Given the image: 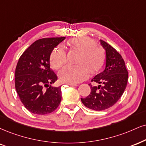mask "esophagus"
<instances>
[{
	"instance_id": "34e87169",
	"label": "esophagus",
	"mask_w": 146,
	"mask_h": 146,
	"mask_svg": "<svg viewBox=\"0 0 146 146\" xmlns=\"http://www.w3.org/2000/svg\"><path fill=\"white\" fill-rule=\"evenodd\" d=\"M66 84H68V85H70V86H78V84H75V83H70V82H67Z\"/></svg>"
}]
</instances>
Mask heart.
Segmentation results:
<instances>
[{"label": "heart", "mask_w": 146, "mask_h": 146, "mask_svg": "<svg viewBox=\"0 0 146 146\" xmlns=\"http://www.w3.org/2000/svg\"><path fill=\"white\" fill-rule=\"evenodd\" d=\"M70 48L80 51L78 65H66L59 71V76L63 81L77 83L88 78L92 72H96L103 65L105 53L103 48L95 44L93 39L88 36L74 37L70 39ZM67 61L64 48L59 45L51 52L50 63L53 69L60 68Z\"/></svg>", "instance_id": "b5f03b06"}]
</instances>
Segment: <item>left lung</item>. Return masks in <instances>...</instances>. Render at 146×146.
Returning a JSON list of instances; mask_svg holds the SVG:
<instances>
[{
	"label": "left lung",
	"mask_w": 146,
	"mask_h": 146,
	"mask_svg": "<svg viewBox=\"0 0 146 146\" xmlns=\"http://www.w3.org/2000/svg\"><path fill=\"white\" fill-rule=\"evenodd\" d=\"M100 42L106 50L105 68L91 80L100 84L93 87L89 84L91 93L81 98L84 106L96 111L114 106L123 94L128 81V71L121 55L105 41L100 40Z\"/></svg>",
	"instance_id": "obj_1"
}]
</instances>
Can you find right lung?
I'll use <instances>...</instances> for the list:
<instances>
[{
	"mask_svg": "<svg viewBox=\"0 0 146 146\" xmlns=\"http://www.w3.org/2000/svg\"><path fill=\"white\" fill-rule=\"evenodd\" d=\"M65 37L36 40L19 57L15 69V89L25 108L36 114L53 112L62 100L61 87L49 85L57 80L50 68V55ZM48 88L46 90L44 87Z\"/></svg>",
	"mask_w": 146,
	"mask_h": 146,
	"instance_id": "add662e5",
	"label": "right lung"
}]
</instances>
